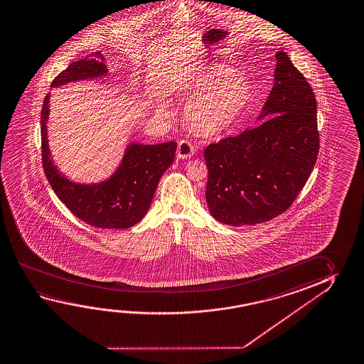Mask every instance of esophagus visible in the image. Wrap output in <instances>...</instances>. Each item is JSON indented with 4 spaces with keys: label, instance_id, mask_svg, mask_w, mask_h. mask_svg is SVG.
Masks as SVG:
<instances>
[{
    "label": "esophagus",
    "instance_id": "1",
    "mask_svg": "<svg viewBox=\"0 0 364 364\" xmlns=\"http://www.w3.org/2000/svg\"><path fill=\"white\" fill-rule=\"evenodd\" d=\"M194 154V146L189 142V141H180L178 144V149H176V156L180 160H184V159H189Z\"/></svg>",
    "mask_w": 364,
    "mask_h": 364
}]
</instances>
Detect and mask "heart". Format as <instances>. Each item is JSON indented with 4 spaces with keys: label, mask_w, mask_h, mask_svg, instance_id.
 <instances>
[{
    "label": "heart",
    "mask_w": 364,
    "mask_h": 364,
    "mask_svg": "<svg viewBox=\"0 0 364 364\" xmlns=\"http://www.w3.org/2000/svg\"><path fill=\"white\" fill-rule=\"evenodd\" d=\"M185 107V119L198 133L217 136L230 129L252 95L251 85L231 67L213 66L198 80Z\"/></svg>",
    "instance_id": "1"
}]
</instances>
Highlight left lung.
I'll list each match as a JSON object with an SVG mask.
<instances>
[{
    "label": "left lung",
    "mask_w": 364,
    "mask_h": 364,
    "mask_svg": "<svg viewBox=\"0 0 364 364\" xmlns=\"http://www.w3.org/2000/svg\"><path fill=\"white\" fill-rule=\"evenodd\" d=\"M275 57V84L259 117L264 120L204 149L209 212L231 226L257 225L284 213L318 155L314 90L286 52Z\"/></svg>",
    "instance_id": "8db88e82"
}]
</instances>
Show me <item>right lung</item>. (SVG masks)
<instances>
[{
  "label": "right lung",
  "instance_id": "right-lung-1",
  "mask_svg": "<svg viewBox=\"0 0 364 364\" xmlns=\"http://www.w3.org/2000/svg\"><path fill=\"white\" fill-rule=\"evenodd\" d=\"M100 52L76 60L54 78L52 86L68 81L97 77L107 73ZM49 96L44 97L41 115L42 164L46 176L60 202L90 226L128 228L144 218L162 175L173 162V141L160 144H132L122 166L112 179L99 185H78L60 176L49 159L47 119Z\"/></svg>",
  "mask_w": 364,
  "mask_h": 364
}]
</instances>
